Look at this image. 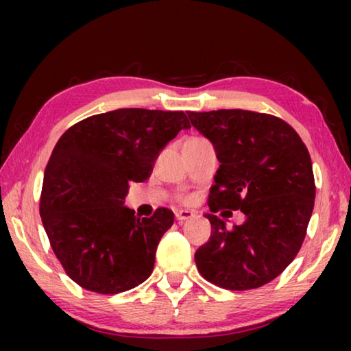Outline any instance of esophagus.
Wrapping results in <instances>:
<instances>
[{
    "label": "esophagus",
    "mask_w": 351,
    "mask_h": 351,
    "mask_svg": "<svg viewBox=\"0 0 351 351\" xmlns=\"http://www.w3.org/2000/svg\"><path fill=\"white\" fill-rule=\"evenodd\" d=\"M193 217H195V214L191 213V210H177V213H176V219L179 220L180 223L185 222V220L193 219Z\"/></svg>",
    "instance_id": "esophagus-1"
}]
</instances>
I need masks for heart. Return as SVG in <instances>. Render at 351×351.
<instances>
[{"label": "heart", "instance_id": "obj_1", "mask_svg": "<svg viewBox=\"0 0 351 351\" xmlns=\"http://www.w3.org/2000/svg\"><path fill=\"white\" fill-rule=\"evenodd\" d=\"M189 141H191V138H189Z\"/></svg>", "mask_w": 351, "mask_h": 351}]
</instances>
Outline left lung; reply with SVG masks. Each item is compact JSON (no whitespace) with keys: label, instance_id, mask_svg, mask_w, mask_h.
I'll return each mask as SVG.
<instances>
[{"label":"left lung","instance_id":"obj_1","mask_svg":"<svg viewBox=\"0 0 351 351\" xmlns=\"http://www.w3.org/2000/svg\"><path fill=\"white\" fill-rule=\"evenodd\" d=\"M220 166L209 191L210 213L241 210L232 230L206 214L213 233L195 254L204 280L230 291L256 289L280 276L304 243L315 206L311 158L281 118L249 110L189 112Z\"/></svg>","mask_w":351,"mask_h":351}]
</instances>
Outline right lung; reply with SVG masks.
Instances as JSON below:
<instances>
[{
	"label": "right lung",
	"instance_id": "obj_1",
	"mask_svg": "<svg viewBox=\"0 0 351 351\" xmlns=\"http://www.w3.org/2000/svg\"><path fill=\"white\" fill-rule=\"evenodd\" d=\"M184 112L119 108L94 114L62 134L47 161L40 214L66 275L84 289L118 294L152 275L174 213L136 217L124 196L129 182L150 177L155 160L180 129Z\"/></svg>",
	"mask_w": 351,
	"mask_h": 351
}]
</instances>
